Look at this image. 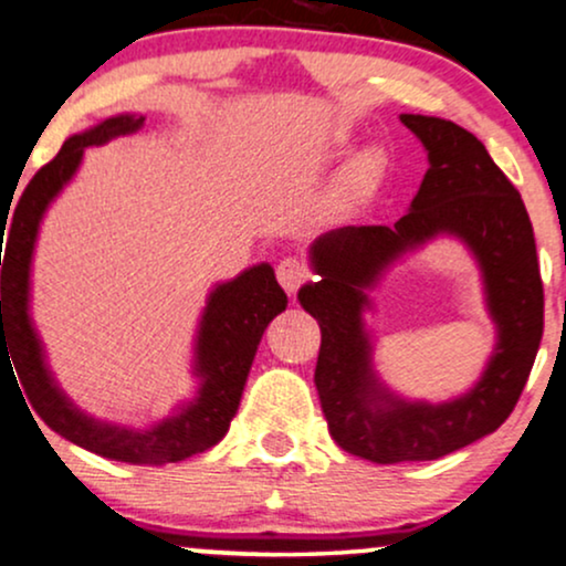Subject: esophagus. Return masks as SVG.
<instances>
[{
  "label": "esophagus",
  "instance_id": "obj_1",
  "mask_svg": "<svg viewBox=\"0 0 566 566\" xmlns=\"http://www.w3.org/2000/svg\"><path fill=\"white\" fill-rule=\"evenodd\" d=\"M276 279H279V284H282V287L292 295V292H297L307 282V279H311V269H307L305 263L297 259H282L276 266Z\"/></svg>",
  "mask_w": 566,
  "mask_h": 566
}]
</instances>
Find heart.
Returning <instances> with one entry per match:
<instances>
[{
  "instance_id": "b5f03b06",
  "label": "heart",
  "mask_w": 566,
  "mask_h": 566,
  "mask_svg": "<svg viewBox=\"0 0 566 566\" xmlns=\"http://www.w3.org/2000/svg\"><path fill=\"white\" fill-rule=\"evenodd\" d=\"M386 156L378 148L357 154L345 171V192L349 198L360 200L374 192L384 180Z\"/></svg>"
}]
</instances>
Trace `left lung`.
Wrapping results in <instances>:
<instances>
[{
    "mask_svg": "<svg viewBox=\"0 0 566 566\" xmlns=\"http://www.w3.org/2000/svg\"><path fill=\"white\" fill-rule=\"evenodd\" d=\"M428 167L410 211L395 227H339L311 245L321 276L297 292L318 321L316 389L328 433L342 449L378 464L426 462L496 431L525 389L543 336V282L533 224L520 192L464 127L426 114H402ZM439 233L476 255L497 347L482 381L449 403H407L377 381L361 311L367 290L410 249Z\"/></svg>",
    "mask_w": 566,
    "mask_h": 566,
    "instance_id": "left-lung-1",
    "label": "left lung"
}]
</instances>
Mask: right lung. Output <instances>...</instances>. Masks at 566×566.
Instances as JSON below:
<instances>
[{"label":"right lung","instance_id":"add662e5","mask_svg":"<svg viewBox=\"0 0 566 566\" xmlns=\"http://www.w3.org/2000/svg\"><path fill=\"white\" fill-rule=\"evenodd\" d=\"M143 123L146 117L138 114H117L91 130L73 135L64 140L52 161L35 171L20 196L18 209L7 227L2 261V366L4 363L15 366L28 402L52 431L67 441L117 462L167 464L206 452L230 431L261 336L274 316L287 307V295L279 287L269 263L245 269L232 282L217 284L200 316L196 336L198 397L148 431L91 418L62 395L52 370L46 368L44 347L28 313L31 261L41 219L64 185L73 180L85 148L102 146L117 135H130L140 130Z\"/></svg>","mask_w":566,"mask_h":566}]
</instances>
